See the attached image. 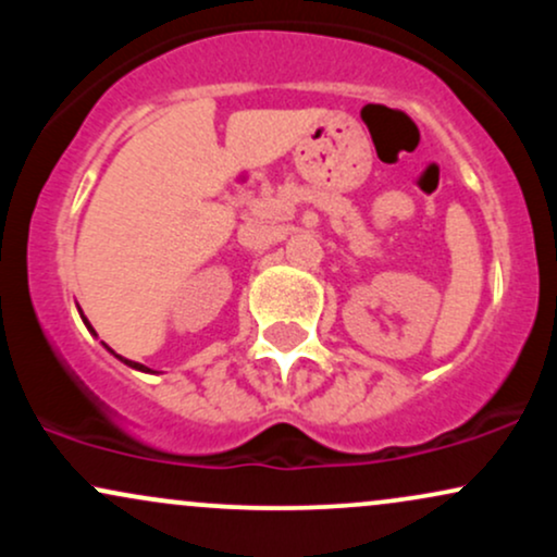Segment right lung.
<instances>
[{"instance_id":"1","label":"right lung","mask_w":557,"mask_h":557,"mask_svg":"<svg viewBox=\"0 0 557 557\" xmlns=\"http://www.w3.org/2000/svg\"><path fill=\"white\" fill-rule=\"evenodd\" d=\"M125 363H127V367H133V369H144V367H140V363H136V361H127V359H123Z\"/></svg>"}]
</instances>
